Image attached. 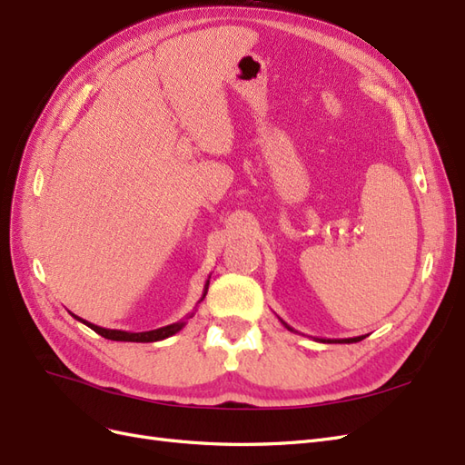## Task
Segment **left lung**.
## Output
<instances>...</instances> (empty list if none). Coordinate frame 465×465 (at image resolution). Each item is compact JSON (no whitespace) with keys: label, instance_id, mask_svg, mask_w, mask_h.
Listing matches in <instances>:
<instances>
[{"label":"left lung","instance_id":"1","mask_svg":"<svg viewBox=\"0 0 465 465\" xmlns=\"http://www.w3.org/2000/svg\"><path fill=\"white\" fill-rule=\"evenodd\" d=\"M281 320V318H279ZM281 323H283V326L289 330V331H294L289 323H285L283 320H281ZM364 337L367 335H357V337H347V340H322V337H316V341H322V343H357V341H361V340H364Z\"/></svg>","mask_w":465,"mask_h":465}]
</instances>
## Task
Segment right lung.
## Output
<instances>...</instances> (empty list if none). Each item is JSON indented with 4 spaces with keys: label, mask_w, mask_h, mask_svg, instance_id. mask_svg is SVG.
<instances>
[{
    "label": "right lung",
    "mask_w": 465,
    "mask_h": 465,
    "mask_svg": "<svg viewBox=\"0 0 465 465\" xmlns=\"http://www.w3.org/2000/svg\"><path fill=\"white\" fill-rule=\"evenodd\" d=\"M207 287H209V279L205 281L203 294H202V299H200L198 302H202V301L205 299V294H207ZM193 314H195V311H193V312H190L186 318H182L180 322L168 323V326H164V328H159V330H149V331H124V330H108V328L94 326V323H91V322H87V320H83V318H79V316H75V314H72V316H74L75 320H79V322L85 323V326H89V328H91L93 331H96L98 335L106 337V340H112V341H134V343H153V341H161V340H166V337H171V335L178 333L182 328L186 326V322H188V320H190Z\"/></svg>",
    "instance_id": "right-lung-1"
}]
</instances>
